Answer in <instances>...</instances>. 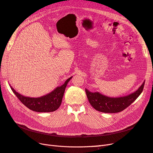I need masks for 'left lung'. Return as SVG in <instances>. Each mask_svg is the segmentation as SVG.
<instances>
[{
  "mask_svg": "<svg viewBox=\"0 0 153 153\" xmlns=\"http://www.w3.org/2000/svg\"><path fill=\"white\" fill-rule=\"evenodd\" d=\"M144 84L145 81L133 93L118 98H111L101 94L99 92H92L87 89H85V92L88 100L95 110L104 113H117L126 108L134 102L142 93Z\"/></svg>",
  "mask_w": 153,
  "mask_h": 153,
  "instance_id": "left-lung-1",
  "label": "left lung"
}]
</instances>
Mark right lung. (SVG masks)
Segmentation results:
<instances>
[{
    "label": "right lung",
    "mask_w": 153,
    "mask_h": 153,
    "mask_svg": "<svg viewBox=\"0 0 153 153\" xmlns=\"http://www.w3.org/2000/svg\"><path fill=\"white\" fill-rule=\"evenodd\" d=\"M73 76L69 78L61 86H58L50 93L38 98H30L18 93L10 85L17 98L27 108L37 112H51L57 110L61 105L63 95L68 83Z\"/></svg>",
    "instance_id": "right-lung-1"
}]
</instances>
